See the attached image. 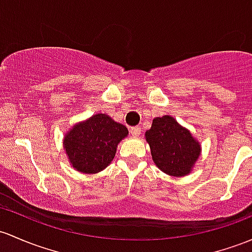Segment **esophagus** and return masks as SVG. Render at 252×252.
<instances>
[{
    "label": "esophagus",
    "mask_w": 252,
    "mask_h": 252,
    "mask_svg": "<svg viewBox=\"0 0 252 252\" xmlns=\"http://www.w3.org/2000/svg\"><path fill=\"white\" fill-rule=\"evenodd\" d=\"M140 127H131V129H129V133L132 134L133 137H138L140 134Z\"/></svg>",
    "instance_id": "esophagus-1"
}]
</instances>
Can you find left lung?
Returning a JSON list of instances; mask_svg holds the SVG:
<instances>
[{
	"label": "left lung",
	"instance_id": "obj_1",
	"mask_svg": "<svg viewBox=\"0 0 252 252\" xmlns=\"http://www.w3.org/2000/svg\"><path fill=\"white\" fill-rule=\"evenodd\" d=\"M145 139L156 166L172 177L188 175L201 155L198 140L169 115L154 119Z\"/></svg>",
	"mask_w": 252,
	"mask_h": 252
}]
</instances>
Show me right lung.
I'll list each match as a JSON object with an SVG mask.
<instances>
[{"mask_svg": "<svg viewBox=\"0 0 252 252\" xmlns=\"http://www.w3.org/2000/svg\"><path fill=\"white\" fill-rule=\"evenodd\" d=\"M127 134L126 126L98 113L73 126L64 136L63 148L73 168L94 174L107 168L114 158L118 144Z\"/></svg>", "mask_w": 252, "mask_h": 252, "instance_id": "right-lung-1", "label": "right lung"}]
</instances>
